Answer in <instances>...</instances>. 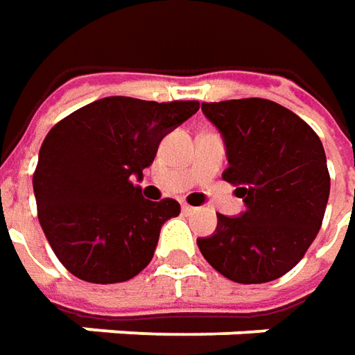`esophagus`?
<instances>
[{"instance_id": "34e87169", "label": "esophagus", "mask_w": 355, "mask_h": 355, "mask_svg": "<svg viewBox=\"0 0 355 355\" xmlns=\"http://www.w3.org/2000/svg\"><path fill=\"white\" fill-rule=\"evenodd\" d=\"M196 210H198V208H194V206H189V204H182V212H184V214H194Z\"/></svg>"}]
</instances>
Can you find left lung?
Listing matches in <instances>:
<instances>
[{
  "instance_id": "obj_1",
  "label": "left lung",
  "mask_w": 355,
  "mask_h": 355,
  "mask_svg": "<svg viewBox=\"0 0 355 355\" xmlns=\"http://www.w3.org/2000/svg\"><path fill=\"white\" fill-rule=\"evenodd\" d=\"M222 133L227 168L245 210L218 214L210 238L196 239L204 259L230 281L255 285L288 273L322 226L330 175L318 135L271 100L243 98L202 104Z\"/></svg>"
}]
</instances>
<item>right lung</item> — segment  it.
I'll list each match as a JSON object with an SVG mask.
<instances>
[{"label":"right lung","mask_w":355,"mask_h":355,"mask_svg":"<svg viewBox=\"0 0 355 355\" xmlns=\"http://www.w3.org/2000/svg\"><path fill=\"white\" fill-rule=\"evenodd\" d=\"M198 107L196 100L159 104L110 96L49 131L33 190L44 236L72 275L110 285L149 265L161 226L180 214V204L143 198L131 177H143L161 139Z\"/></svg>","instance_id":"add662e5"}]
</instances>
